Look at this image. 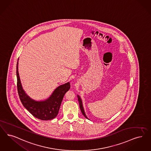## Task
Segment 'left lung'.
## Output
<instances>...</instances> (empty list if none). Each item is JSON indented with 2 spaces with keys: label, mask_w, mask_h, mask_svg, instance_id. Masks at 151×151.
I'll return each mask as SVG.
<instances>
[{
  "label": "left lung",
  "mask_w": 151,
  "mask_h": 151,
  "mask_svg": "<svg viewBox=\"0 0 151 151\" xmlns=\"http://www.w3.org/2000/svg\"><path fill=\"white\" fill-rule=\"evenodd\" d=\"M78 103H79V106H80V109H81V112H82L83 115L85 117H86V119H88V117H86V116L85 114L84 109L83 106V104H82L81 99V98H80V96H78Z\"/></svg>",
  "instance_id": "left-lung-1"
}]
</instances>
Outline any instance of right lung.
I'll use <instances>...</instances> for the list:
<instances>
[{
    "instance_id": "right-lung-1",
    "label": "right lung",
    "mask_w": 151,
    "mask_h": 151,
    "mask_svg": "<svg viewBox=\"0 0 151 151\" xmlns=\"http://www.w3.org/2000/svg\"><path fill=\"white\" fill-rule=\"evenodd\" d=\"M18 65L17 62V86L18 96L23 106L34 117L40 120H50L55 118L58 114L63 98L70 88V83L68 82L59 86L47 99L43 101H36L28 96L22 88L18 73Z\"/></svg>"
}]
</instances>
